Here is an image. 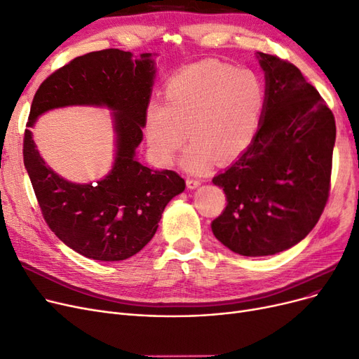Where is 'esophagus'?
Wrapping results in <instances>:
<instances>
[{
	"mask_svg": "<svg viewBox=\"0 0 359 359\" xmlns=\"http://www.w3.org/2000/svg\"><path fill=\"white\" fill-rule=\"evenodd\" d=\"M200 184H202V181H200L198 178H194V177H187V185H189V189H197Z\"/></svg>",
	"mask_w": 359,
	"mask_h": 359,
	"instance_id": "obj_1",
	"label": "esophagus"
}]
</instances>
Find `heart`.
<instances>
[{
    "instance_id": "heart-1",
    "label": "heart",
    "mask_w": 359,
    "mask_h": 359,
    "mask_svg": "<svg viewBox=\"0 0 359 359\" xmlns=\"http://www.w3.org/2000/svg\"><path fill=\"white\" fill-rule=\"evenodd\" d=\"M268 91L252 69L221 62H203L170 78L165 104L146 110V137L157 165L170 166L189 137L184 154L189 170H202L217 156L231 162L253 142L264 118Z\"/></svg>"
}]
</instances>
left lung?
<instances>
[{
  "instance_id": "left-lung-1",
  "label": "left lung",
  "mask_w": 359,
  "mask_h": 359,
  "mask_svg": "<svg viewBox=\"0 0 359 359\" xmlns=\"http://www.w3.org/2000/svg\"><path fill=\"white\" fill-rule=\"evenodd\" d=\"M266 107L250 147L212 182L226 206L210 226L243 256L290 249L318 222L330 196L336 121L324 98L293 63L257 53Z\"/></svg>"
}]
</instances>
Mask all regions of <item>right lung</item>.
<instances>
[{
	"label": "right lung",
	"instance_id": "right-lung-1",
	"mask_svg": "<svg viewBox=\"0 0 359 359\" xmlns=\"http://www.w3.org/2000/svg\"><path fill=\"white\" fill-rule=\"evenodd\" d=\"M154 78L151 54L133 60L130 51L107 48L70 60L39 85L32 100L30 127L39 114L74 104L107 105L115 114L117 159L111 174L95 184H74L41 161L25 130L23 162L51 231L66 246L94 261H123L153 238L165 206L182 193L175 170H153L135 159Z\"/></svg>",
	"mask_w": 359,
	"mask_h": 359
}]
</instances>
